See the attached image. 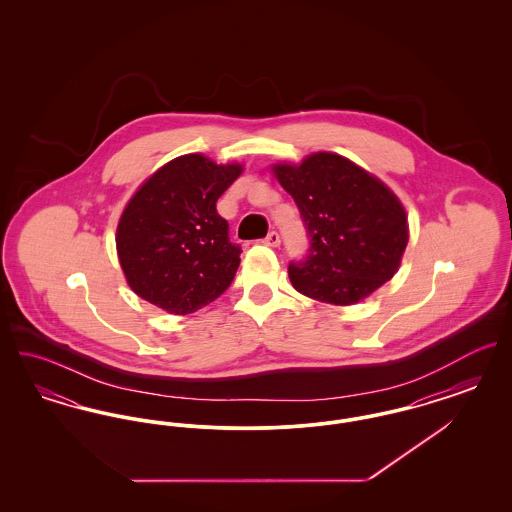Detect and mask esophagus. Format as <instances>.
Instances as JSON below:
<instances>
[{"label": "esophagus", "mask_w": 512, "mask_h": 512, "mask_svg": "<svg viewBox=\"0 0 512 512\" xmlns=\"http://www.w3.org/2000/svg\"><path fill=\"white\" fill-rule=\"evenodd\" d=\"M263 244L268 245V247H278L280 245V234L278 232H268Z\"/></svg>", "instance_id": "34e87169"}]
</instances>
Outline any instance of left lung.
<instances>
[{
    "mask_svg": "<svg viewBox=\"0 0 512 512\" xmlns=\"http://www.w3.org/2000/svg\"><path fill=\"white\" fill-rule=\"evenodd\" d=\"M309 236V251L288 274L297 292L353 305L397 272L409 242L401 201L376 176L336 153H313L301 165H274Z\"/></svg>",
    "mask_w": 512,
    "mask_h": 512,
    "instance_id": "left-lung-1",
    "label": "left lung"
}]
</instances>
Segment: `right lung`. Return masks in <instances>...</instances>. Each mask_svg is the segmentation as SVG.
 <instances>
[{
    "label": "right lung",
    "instance_id": "right-lung-1",
    "mask_svg": "<svg viewBox=\"0 0 512 512\" xmlns=\"http://www.w3.org/2000/svg\"><path fill=\"white\" fill-rule=\"evenodd\" d=\"M242 165L190 153L172 159L128 201L117 251L128 286L151 305L190 315L226 292L242 247L228 238L217 201Z\"/></svg>",
    "mask_w": 512,
    "mask_h": 512
}]
</instances>
